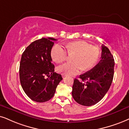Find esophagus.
<instances>
[{
	"label": "esophagus",
	"instance_id": "34e87169",
	"mask_svg": "<svg viewBox=\"0 0 129 129\" xmlns=\"http://www.w3.org/2000/svg\"><path fill=\"white\" fill-rule=\"evenodd\" d=\"M66 77V75H65V74H62V77H63V78Z\"/></svg>",
	"mask_w": 129,
	"mask_h": 129
}]
</instances>
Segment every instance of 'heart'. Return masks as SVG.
<instances>
[{
  "instance_id": "obj_1",
  "label": "heart",
  "mask_w": 129,
  "mask_h": 129,
  "mask_svg": "<svg viewBox=\"0 0 129 129\" xmlns=\"http://www.w3.org/2000/svg\"><path fill=\"white\" fill-rule=\"evenodd\" d=\"M67 52L62 46L56 44L51 50V57L56 63L66 61L68 54L73 55V62L66 63L57 68L58 73L67 75H74L83 71H87L93 67L99 59V51L84 41H76L66 44ZM68 53H67V52Z\"/></svg>"
}]
</instances>
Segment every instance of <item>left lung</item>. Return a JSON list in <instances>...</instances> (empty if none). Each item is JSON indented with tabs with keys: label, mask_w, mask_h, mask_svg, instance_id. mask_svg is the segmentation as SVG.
Segmentation results:
<instances>
[{
	"label": "left lung",
	"mask_w": 129,
	"mask_h": 129,
	"mask_svg": "<svg viewBox=\"0 0 129 129\" xmlns=\"http://www.w3.org/2000/svg\"><path fill=\"white\" fill-rule=\"evenodd\" d=\"M114 59L109 49L102 45L101 59L94 67L75 79L72 96L78 104L92 106L103 98L110 89L114 77Z\"/></svg>",
	"instance_id": "8db88e82"
}]
</instances>
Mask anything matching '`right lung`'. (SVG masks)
Masks as SVG:
<instances>
[{"label":"right lung","instance_id":"1","mask_svg":"<svg viewBox=\"0 0 129 129\" xmlns=\"http://www.w3.org/2000/svg\"><path fill=\"white\" fill-rule=\"evenodd\" d=\"M56 39L42 38L32 42L24 50L19 66V79L28 96L37 102H45L54 95L62 80L54 72L50 53Z\"/></svg>","mask_w":129,"mask_h":129}]
</instances>
